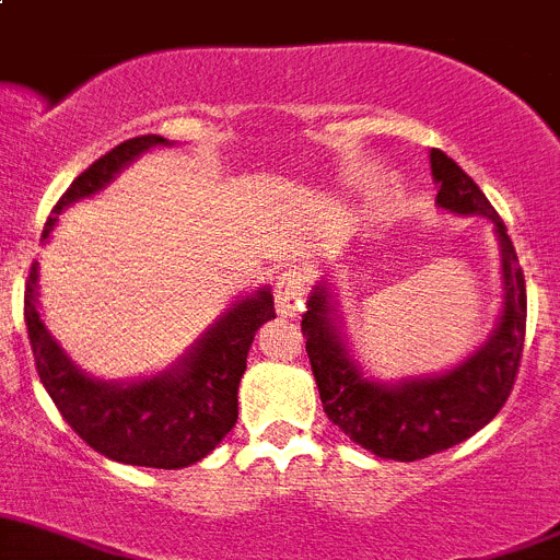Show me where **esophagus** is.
<instances>
[{
    "label": "esophagus",
    "mask_w": 560,
    "mask_h": 560,
    "mask_svg": "<svg viewBox=\"0 0 560 560\" xmlns=\"http://www.w3.org/2000/svg\"><path fill=\"white\" fill-rule=\"evenodd\" d=\"M305 283H307V277L305 271L300 269H289L283 277H280L277 294H275V305H277V314L283 316V319H296V316H300L302 296H305Z\"/></svg>",
    "instance_id": "34e87169"
}]
</instances>
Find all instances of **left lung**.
<instances>
[{"instance_id": "obj_1", "label": "left lung", "mask_w": 560, "mask_h": 560, "mask_svg": "<svg viewBox=\"0 0 560 560\" xmlns=\"http://www.w3.org/2000/svg\"><path fill=\"white\" fill-rule=\"evenodd\" d=\"M430 168L439 186L435 194L439 208L458 217L478 213L494 224L502 253L505 302L489 341L450 372L433 377H410L388 386V383L369 381L347 350L330 285H316L314 294L307 296V311L302 314L305 350L327 419L377 458H428L486 428L500 413L514 388L522 347H525V275L505 224L478 183L453 158L433 150Z\"/></svg>"}]
</instances>
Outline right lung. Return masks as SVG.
<instances>
[{
  "mask_svg": "<svg viewBox=\"0 0 560 560\" xmlns=\"http://www.w3.org/2000/svg\"><path fill=\"white\" fill-rule=\"evenodd\" d=\"M161 143L168 141L138 136L91 163L58 199L40 238H49L60 210L102 191L121 168ZM269 319H275V300L269 289H260L228 307L172 369L147 381L105 383L77 369L44 327L38 314V260L24 289V322L35 369L60 417L105 458L152 469L197 464L235 428L246 352L258 327Z\"/></svg>",
  "mask_w": 560,
  "mask_h": 560,
  "instance_id": "1",
  "label": "right lung"
}]
</instances>
